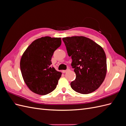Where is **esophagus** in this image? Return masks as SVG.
<instances>
[{
  "mask_svg": "<svg viewBox=\"0 0 126 126\" xmlns=\"http://www.w3.org/2000/svg\"><path fill=\"white\" fill-rule=\"evenodd\" d=\"M69 68H68V69H67L66 70H63V73H66V72H67L68 71H69Z\"/></svg>",
  "mask_w": 126,
  "mask_h": 126,
  "instance_id": "esophagus-1",
  "label": "esophagus"
}]
</instances>
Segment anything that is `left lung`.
I'll list each match as a JSON object with an SVG mask.
<instances>
[{
	"label": "left lung",
	"mask_w": 126,
	"mask_h": 126,
	"mask_svg": "<svg viewBox=\"0 0 126 126\" xmlns=\"http://www.w3.org/2000/svg\"><path fill=\"white\" fill-rule=\"evenodd\" d=\"M71 66L76 75L70 83L72 89L81 94L94 92L100 86L107 72V60L102 48L83 36L63 38Z\"/></svg>",
	"instance_id": "obj_1"
}]
</instances>
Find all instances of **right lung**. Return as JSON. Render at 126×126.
<instances>
[{
  "mask_svg": "<svg viewBox=\"0 0 126 126\" xmlns=\"http://www.w3.org/2000/svg\"><path fill=\"white\" fill-rule=\"evenodd\" d=\"M61 44V38L41 37L33 41L22 55L21 74L26 84L34 93L46 95L56 89L62 73L51 66V60Z\"/></svg>",
  "mask_w": 126,
  "mask_h": 126,
  "instance_id": "right-lung-1",
  "label": "right lung"
}]
</instances>
